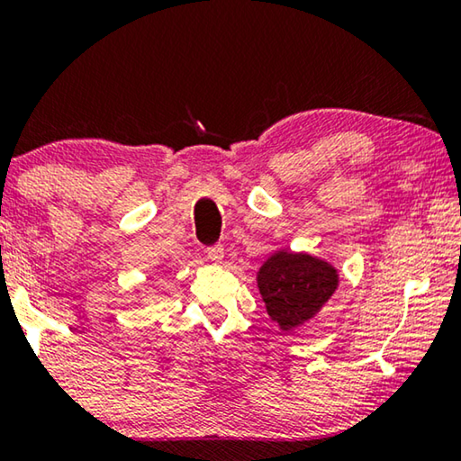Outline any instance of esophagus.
Segmentation results:
<instances>
[{
	"label": "esophagus",
	"instance_id": "obj_1",
	"mask_svg": "<svg viewBox=\"0 0 461 461\" xmlns=\"http://www.w3.org/2000/svg\"><path fill=\"white\" fill-rule=\"evenodd\" d=\"M207 258L211 260V263H215V265H219L223 260V246H219V244H215V246H209L207 250Z\"/></svg>",
	"mask_w": 461,
	"mask_h": 461
}]
</instances>
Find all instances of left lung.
<instances>
[{
    "label": "left lung",
    "mask_w": 461,
    "mask_h": 461,
    "mask_svg": "<svg viewBox=\"0 0 461 461\" xmlns=\"http://www.w3.org/2000/svg\"><path fill=\"white\" fill-rule=\"evenodd\" d=\"M258 292L281 331H292L317 314L338 290V271L304 252H275L258 271Z\"/></svg>",
    "instance_id": "obj_1"
}]
</instances>
